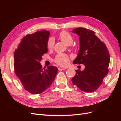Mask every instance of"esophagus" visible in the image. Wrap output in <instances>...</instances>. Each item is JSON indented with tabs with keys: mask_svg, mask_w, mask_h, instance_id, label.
Masks as SVG:
<instances>
[{
	"mask_svg": "<svg viewBox=\"0 0 121 121\" xmlns=\"http://www.w3.org/2000/svg\"><path fill=\"white\" fill-rule=\"evenodd\" d=\"M67 69L66 68H64V67H60L58 68V70L60 71H61V70H64V69Z\"/></svg>",
	"mask_w": 121,
	"mask_h": 121,
	"instance_id": "esophagus-1",
	"label": "esophagus"
}]
</instances>
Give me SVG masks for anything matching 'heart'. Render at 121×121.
Segmentation results:
<instances>
[{"mask_svg": "<svg viewBox=\"0 0 121 121\" xmlns=\"http://www.w3.org/2000/svg\"><path fill=\"white\" fill-rule=\"evenodd\" d=\"M58 38L61 41L65 44L66 45H69L72 44L73 41V39L71 35L67 31H62L60 33L58 36ZM54 45V40L52 38H49L47 42V48L49 50L52 49ZM54 61L57 65L65 66L69 63V57L67 54L64 53H58L57 54L56 57H55Z\"/></svg>", "mask_w": 121, "mask_h": 121, "instance_id": "heart-1", "label": "heart"}]
</instances>
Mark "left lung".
Returning <instances> with one entry per match:
<instances>
[{
	"mask_svg": "<svg viewBox=\"0 0 121 121\" xmlns=\"http://www.w3.org/2000/svg\"><path fill=\"white\" fill-rule=\"evenodd\" d=\"M79 36L80 48L74 64H83V71L77 69L72 79L74 85L85 92H92L102 83L108 72L109 54L107 46L95 35L94 31L84 28L74 29Z\"/></svg>",
	"mask_w": 121,
	"mask_h": 121,
	"instance_id": "8db88e82",
	"label": "left lung"
}]
</instances>
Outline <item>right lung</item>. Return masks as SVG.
<instances>
[{
    "label": "right lung",
    "instance_id": "right-lung-1",
    "mask_svg": "<svg viewBox=\"0 0 121 121\" xmlns=\"http://www.w3.org/2000/svg\"><path fill=\"white\" fill-rule=\"evenodd\" d=\"M49 32L42 30L24 37L14 53V70L24 88L33 94H40L52 85L57 69H43L40 61L47 52Z\"/></svg>",
    "mask_w": 121,
    "mask_h": 121
}]
</instances>
